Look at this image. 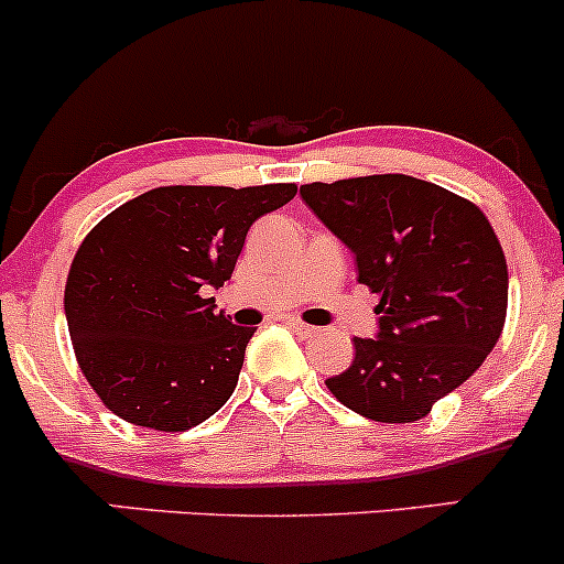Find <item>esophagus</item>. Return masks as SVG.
<instances>
[{
	"label": "esophagus",
	"instance_id": "esophagus-1",
	"mask_svg": "<svg viewBox=\"0 0 564 564\" xmlns=\"http://www.w3.org/2000/svg\"><path fill=\"white\" fill-rule=\"evenodd\" d=\"M288 327H290V330H293L295 335H301V338H312V335L316 333L314 325H306V322H301V319H290Z\"/></svg>",
	"mask_w": 564,
	"mask_h": 564
}]
</instances>
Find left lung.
Masks as SVG:
<instances>
[{"mask_svg": "<svg viewBox=\"0 0 564 564\" xmlns=\"http://www.w3.org/2000/svg\"><path fill=\"white\" fill-rule=\"evenodd\" d=\"M301 197L381 299L378 338H354V362L327 389L370 421L426 419L501 338L509 271L490 220L474 202L400 173L306 183Z\"/></svg>", "mask_w": 564, "mask_h": 564, "instance_id": "1", "label": "left lung"}]
</instances>
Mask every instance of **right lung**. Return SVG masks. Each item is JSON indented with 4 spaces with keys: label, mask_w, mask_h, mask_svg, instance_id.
I'll use <instances>...</instances> for the list:
<instances>
[{
    "label": "right lung",
    "mask_w": 564,
    "mask_h": 564,
    "mask_svg": "<svg viewBox=\"0 0 564 564\" xmlns=\"http://www.w3.org/2000/svg\"><path fill=\"white\" fill-rule=\"evenodd\" d=\"M295 192L160 186L87 234L63 306L82 372L113 415L186 432L224 408L256 327L231 325L207 290L231 280L250 226Z\"/></svg>",
    "instance_id": "obj_1"
}]
</instances>
